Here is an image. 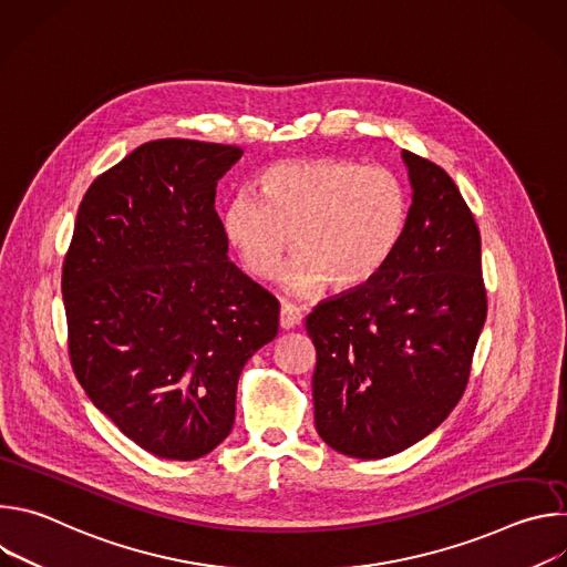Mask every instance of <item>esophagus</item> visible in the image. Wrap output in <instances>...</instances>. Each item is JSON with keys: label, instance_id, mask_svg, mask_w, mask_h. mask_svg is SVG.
<instances>
[{"label": "esophagus", "instance_id": "1", "mask_svg": "<svg viewBox=\"0 0 567 567\" xmlns=\"http://www.w3.org/2000/svg\"><path fill=\"white\" fill-rule=\"evenodd\" d=\"M300 320H302V309L300 307H296L291 302H285L280 307V328L282 330H293L296 326H300Z\"/></svg>", "mask_w": 567, "mask_h": 567}]
</instances>
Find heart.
Instances as JSON below:
<instances>
[{
	"mask_svg": "<svg viewBox=\"0 0 567 567\" xmlns=\"http://www.w3.org/2000/svg\"><path fill=\"white\" fill-rule=\"evenodd\" d=\"M262 195L230 197L221 226L237 260L274 278L296 249L285 280L291 293L337 291L370 282L394 256L409 224V190L388 168L348 158L282 161L260 179Z\"/></svg>",
	"mask_w": 567,
	"mask_h": 567,
	"instance_id": "b5f03b06",
	"label": "heart"
}]
</instances>
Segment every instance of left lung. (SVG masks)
I'll return each mask as SVG.
<instances>
[{"label": "left lung", "instance_id": "8db88e82", "mask_svg": "<svg viewBox=\"0 0 567 567\" xmlns=\"http://www.w3.org/2000/svg\"><path fill=\"white\" fill-rule=\"evenodd\" d=\"M401 156L413 204L394 256L370 282L307 316L316 431L361 460L409 449L451 415L487 318L480 230L466 202L433 161Z\"/></svg>", "mask_w": 567, "mask_h": 567}]
</instances>
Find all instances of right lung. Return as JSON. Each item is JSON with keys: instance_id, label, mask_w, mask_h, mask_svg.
<instances>
[{"instance_id": "add662e5", "label": "right lung", "mask_w": 567, "mask_h": 567, "mask_svg": "<svg viewBox=\"0 0 567 567\" xmlns=\"http://www.w3.org/2000/svg\"><path fill=\"white\" fill-rule=\"evenodd\" d=\"M237 145L143 143L87 188L62 265L69 359L141 449L197 460L233 429L237 379L280 302L226 256L215 188Z\"/></svg>"}]
</instances>
